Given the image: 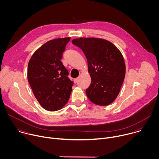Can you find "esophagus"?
<instances>
[{
    "label": "esophagus",
    "instance_id": "obj_1",
    "mask_svg": "<svg viewBox=\"0 0 159 159\" xmlns=\"http://www.w3.org/2000/svg\"><path fill=\"white\" fill-rule=\"evenodd\" d=\"M78 80H79V78H75V79H74V83H75V84L77 83Z\"/></svg>",
    "mask_w": 159,
    "mask_h": 159
}]
</instances>
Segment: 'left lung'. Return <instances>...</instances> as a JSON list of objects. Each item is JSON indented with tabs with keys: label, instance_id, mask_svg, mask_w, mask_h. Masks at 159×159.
I'll use <instances>...</instances> for the list:
<instances>
[{
	"label": "left lung",
	"instance_id": "8db88e82",
	"mask_svg": "<svg viewBox=\"0 0 159 159\" xmlns=\"http://www.w3.org/2000/svg\"><path fill=\"white\" fill-rule=\"evenodd\" d=\"M72 43L87 60L91 84L85 90L89 100L99 106L112 103L118 96L125 76V63L112 43L95 38H80Z\"/></svg>",
	"mask_w": 159,
	"mask_h": 159
}]
</instances>
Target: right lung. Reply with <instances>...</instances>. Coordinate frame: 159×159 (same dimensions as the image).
I'll return each instance as SVG.
<instances>
[{"instance_id":"1","label":"right lung","mask_w":159,"mask_h":159,"mask_svg":"<svg viewBox=\"0 0 159 159\" xmlns=\"http://www.w3.org/2000/svg\"><path fill=\"white\" fill-rule=\"evenodd\" d=\"M70 38L49 41L37 50L28 66V80L41 106L55 111L69 101L74 82L61 59Z\"/></svg>"}]
</instances>
